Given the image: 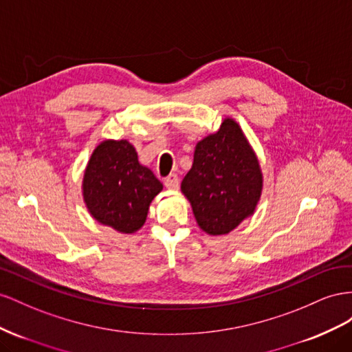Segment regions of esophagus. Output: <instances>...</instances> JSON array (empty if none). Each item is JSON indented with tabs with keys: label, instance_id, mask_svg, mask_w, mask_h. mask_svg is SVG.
Listing matches in <instances>:
<instances>
[{
	"label": "esophagus",
	"instance_id": "esophagus-1",
	"mask_svg": "<svg viewBox=\"0 0 352 352\" xmlns=\"http://www.w3.org/2000/svg\"><path fill=\"white\" fill-rule=\"evenodd\" d=\"M165 187L169 190H177L179 187V178L177 174H169L165 178Z\"/></svg>",
	"mask_w": 352,
	"mask_h": 352
}]
</instances>
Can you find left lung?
<instances>
[{"label": "left lung", "mask_w": 352, "mask_h": 352, "mask_svg": "<svg viewBox=\"0 0 352 352\" xmlns=\"http://www.w3.org/2000/svg\"><path fill=\"white\" fill-rule=\"evenodd\" d=\"M263 190L259 162L233 119L196 144L193 166L182 183L199 227L227 234L254 214Z\"/></svg>", "instance_id": "1"}]
</instances>
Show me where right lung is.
<instances>
[{"label":"right lung","instance_id":"1","mask_svg":"<svg viewBox=\"0 0 352 352\" xmlns=\"http://www.w3.org/2000/svg\"><path fill=\"white\" fill-rule=\"evenodd\" d=\"M162 187L152 170L138 162L133 144L106 140L87 165L82 193L98 223L128 234L143 227L150 202Z\"/></svg>","mask_w":352,"mask_h":352}]
</instances>
